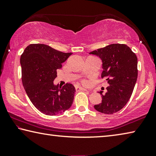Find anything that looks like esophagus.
Masks as SVG:
<instances>
[{"label":"esophagus","instance_id":"obj_1","mask_svg":"<svg viewBox=\"0 0 156 156\" xmlns=\"http://www.w3.org/2000/svg\"><path fill=\"white\" fill-rule=\"evenodd\" d=\"M76 91H80V90H82V91H87V90H86L85 88L80 87V86H76Z\"/></svg>","mask_w":156,"mask_h":156}]
</instances>
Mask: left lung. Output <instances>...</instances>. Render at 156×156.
Returning a JSON list of instances; mask_svg holds the SVG:
<instances>
[{
    "label": "left lung",
    "instance_id": "1",
    "mask_svg": "<svg viewBox=\"0 0 156 156\" xmlns=\"http://www.w3.org/2000/svg\"><path fill=\"white\" fill-rule=\"evenodd\" d=\"M102 61L101 78H106L109 86L107 92H99L102 96L100 104L94 105L97 111L113 114L128 102L137 79V57L125 44H111L90 52Z\"/></svg>",
    "mask_w": 156,
    "mask_h": 156
}]
</instances>
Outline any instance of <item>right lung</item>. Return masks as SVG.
I'll return each instance as SVG.
<instances>
[{
	"instance_id": "1",
	"label": "right lung",
	"mask_w": 156,
	"mask_h": 156,
	"mask_svg": "<svg viewBox=\"0 0 156 156\" xmlns=\"http://www.w3.org/2000/svg\"><path fill=\"white\" fill-rule=\"evenodd\" d=\"M72 55L44 44L28 45L21 55L22 80L32 104L48 115H55L71 107L76 88L71 83L63 87L55 85L57 69Z\"/></svg>"
}]
</instances>
